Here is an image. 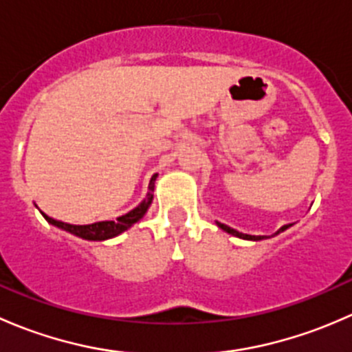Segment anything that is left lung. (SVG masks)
Returning <instances> with one entry per match:
<instances>
[{
    "label": "left lung",
    "mask_w": 352,
    "mask_h": 352,
    "mask_svg": "<svg viewBox=\"0 0 352 352\" xmlns=\"http://www.w3.org/2000/svg\"><path fill=\"white\" fill-rule=\"evenodd\" d=\"M216 225H218L219 228L223 230V232L230 233V235L236 236V239H242V240H252V242H257V240H264V239H265V236H262V235H247V233H242V232H239V230L232 228V226L225 225V223H219V221H216ZM289 226H291V225H285V226H281V228H279L278 232H276V235H278V233H281V232H285V230L289 228Z\"/></svg>",
    "instance_id": "8db88e82"
}]
</instances>
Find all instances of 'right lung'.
I'll use <instances>...</instances> for the list:
<instances>
[{"label":"right lung","instance_id":"right-lung-1","mask_svg":"<svg viewBox=\"0 0 352 352\" xmlns=\"http://www.w3.org/2000/svg\"><path fill=\"white\" fill-rule=\"evenodd\" d=\"M158 177V173H155L150 180V186H148V194L146 197L141 201L140 206L133 209V211L126 212V214L119 216L116 221H98V223H91V225H69V223H63L58 221V219L51 218L45 212H42L47 223H51L52 226L56 228H61L65 232L71 233V235L78 236V239L83 240H90V242H104V240L113 239V236H119L120 233H124L126 230H129L134 223L140 221L144 214L150 209L151 202H153V190H155V180Z\"/></svg>","mask_w":352,"mask_h":352}]
</instances>
